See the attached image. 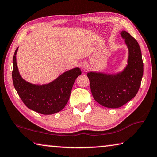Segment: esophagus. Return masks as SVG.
<instances>
[{"instance_id":"1","label":"esophagus","mask_w":157,"mask_h":157,"mask_svg":"<svg viewBox=\"0 0 157 157\" xmlns=\"http://www.w3.org/2000/svg\"><path fill=\"white\" fill-rule=\"evenodd\" d=\"M81 68H82V70L86 71V70L88 69V64H87L86 63H82L81 64Z\"/></svg>"}]
</instances>
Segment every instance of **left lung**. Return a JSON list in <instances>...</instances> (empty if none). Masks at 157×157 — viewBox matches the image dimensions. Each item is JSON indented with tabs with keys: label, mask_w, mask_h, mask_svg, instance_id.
Listing matches in <instances>:
<instances>
[{
	"label": "left lung",
	"mask_w": 157,
	"mask_h": 157,
	"mask_svg": "<svg viewBox=\"0 0 157 157\" xmlns=\"http://www.w3.org/2000/svg\"><path fill=\"white\" fill-rule=\"evenodd\" d=\"M121 35L128 48L127 64L124 68L116 73H87L94 100L109 108L122 107L136 97L144 73L142 52L137 41L124 30H122Z\"/></svg>",
	"instance_id": "8db88e82"
}]
</instances>
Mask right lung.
I'll return each instance as SVG.
<instances>
[{
  "instance_id": "right-lung-1",
  "label": "right lung",
  "mask_w": 157,
  "mask_h": 157,
  "mask_svg": "<svg viewBox=\"0 0 157 157\" xmlns=\"http://www.w3.org/2000/svg\"><path fill=\"white\" fill-rule=\"evenodd\" d=\"M15 50L13 58L12 79L17 94L25 105L33 111L50 115L62 110L68 102L73 84L82 74L75 67L64 72L53 81L45 84H34L24 79L18 70Z\"/></svg>"
}]
</instances>
